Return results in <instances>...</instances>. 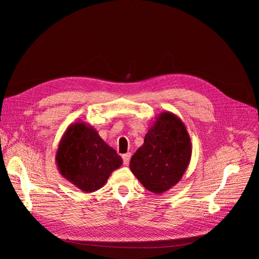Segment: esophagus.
<instances>
[{
  "mask_svg": "<svg viewBox=\"0 0 259 259\" xmlns=\"http://www.w3.org/2000/svg\"><path fill=\"white\" fill-rule=\"evenodd\" d=\"M122 159H123V163H124V165H128L130 160H131V153H130V152H127V153L123 154V155H122Z\"/></svg>",
  "mask_w": 259,
  "mask_h": 259,
  "instance_id": "esophagus-1",
  "label": "esophagus"
}]
</instances>
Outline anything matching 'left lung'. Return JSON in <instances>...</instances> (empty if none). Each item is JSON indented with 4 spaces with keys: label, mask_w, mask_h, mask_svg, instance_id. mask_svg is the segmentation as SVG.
I'll use <instances>...</instances> for the list:
<instances>
[{
    "label": "left lung",
    "mask_w": 259,
    "mask_h": 259,
    "mask_svg": "<svg viewBox=\"0 0 259 259\" xmlns=\"http://www.w3.org/2000/svg\"><path fill=\"white\" fill-rule=\"evenodd\" d=\"M192 154L186 125L174 113L155 117L144 144L132 156L130 168L147 190L161 194L180 182Z\"/></svg>",
    "instance_id": "8db88e82"
}]
</instances>
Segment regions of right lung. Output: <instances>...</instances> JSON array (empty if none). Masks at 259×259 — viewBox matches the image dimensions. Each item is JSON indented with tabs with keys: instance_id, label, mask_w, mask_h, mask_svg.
<instances>
[{
	"instance_id": "1",
	"label": "right lung",
	"mask_w": 259,
	"mask_h": 259,
	"mask_svg": "<svg viewBox=\"0 0 259 259\" xmlns=\"http://www.w3.org/2000/svg\"><path fill=\"white\" fill-rule=\"evenodd\" d=\"M60 175L85 193L99 190L113 170L122 165V158L106 144L98 132L85 122L70 124L56 151Z\"/></svg>"
}]
</instances>
